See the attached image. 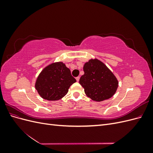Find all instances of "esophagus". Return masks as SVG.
I'll list each match as a JSON object with an SVG mask.
<instances>
[{"label": "esophagus", "mask_w": 153, "mask_h": 153, "mask_svg": "<svg viewBox=\"0 0 153 153\" xmlns=\"http://www.w3.org/2000/svg\"><path fill=\"white\" fill-rule=\"evenodd\" d=\"M76 81H77V82L79 81V80H80V77H79V76H77V77H76Z\"/></svg>", "instance_id": "esophagus-1"}]
</instances>
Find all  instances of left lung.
<instances>
[{
	"instance_id": "1",
	"label": "left lung",
	"mask_w": 153,
	"mask_h": 153,
	"mask_svg": "<svg viewBox=\"0 0 153 153\" xmlns=\"http://www.w3.org/2000/svg\"><path fill=\"white\" fill-rule=\"evenodd\" d=\"M84 74L79 80L85 94L91 100L102 101L115 93L118 81L113 73L98 59H91L84 66Z\"/></svg>"
}]
</instances>
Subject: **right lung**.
Wrapping results in <instances>:
<instances>
[{
  "instance_id": "add662e5",
  "label": "right lung",
  "mask_w": 153,
  "mask_h": 153,
  "mask_svg": "<svg viewBox=\"0 0 153 153\" xmlns=\"http://www.w3.org/2000/svg\"><path fill=\"white\" fill-rule=\"evenodd\" d=\"M76 80L62 62H55L45 68L37 78L35 87L45 100L56 101L61 99Z\"/></svg>"
}]
</instances>
